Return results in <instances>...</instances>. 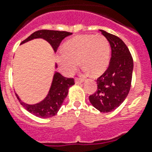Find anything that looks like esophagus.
<instances>
[{"instance_id":"34e87169","label":"esophagus","mask_w":152,"mask_h":152,"mask_svg":"<svg viewBox=\"0 0 152 152\" xmlns=\"http://www.w3.org/2000/svg\"><path fill=\"white\" fill-rule=\"evenodd\" d=\"M83 83V81L82 80V79H78V78H76L75 79V84H82V83Z\"/></svg>"}]
</instances>
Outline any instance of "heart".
<instances>
[{"mask_svg":"<svg viewBox=\"0 0 152 152\" xmlns=\"http://www.w3.org/2000/svg\"><path fill=\"white\" fill-rule=\"evenodd\" d=\"M110 45L102 35H80L69 40L57 56V61L64 74L72 75L79 61L86 74L93 76L103 74L109 66Z\"/></svg>","mask_w":152,"mask_h":152,"instance_id":"b5f03b06","label":"heart"}]
</instances>
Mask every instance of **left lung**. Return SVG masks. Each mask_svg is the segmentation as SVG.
I'll return each instance as SVG.
<instances>
[{"label": "left lung", "mask_w": 152, "mask_h": 152, "mask_svg": "<svg viewBox=\"0 0 152 152\" xmlns=\"http://www.w3.org/2000/svg\"><path fill=\"white\" fill-rule=\"evenodd\" d=\"M110 43L111 58L107 69L97 79L98 89L89 100L100 112H110L120 106L127 96L132 83L133 59L122 40L100 29Z\"/></svg>", "instance_id": "1"}]
</instances>
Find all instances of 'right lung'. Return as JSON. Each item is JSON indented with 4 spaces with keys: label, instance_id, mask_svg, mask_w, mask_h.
Listing matches in <instances>:
<instances>
[{
    "label": "right lung",
    "instance_id": "1",
    "mask_svg": "<svg viewBox=\"0 0 152 152\" xmlns=\"http://www.w3.org/2000/svg\"><path fill=\"white\" fill-rule=\"evenodd\" d=\"M72 33L66 31L42 29L34 32V34H32L29 37L21 42L20 45L31 40L42 38L50 43V45L53 48V51L55 52L58 50V47L61 41L65 37H68ZM56 68H57V65L55 64V69ZM74 84L75 82L73 78L65 77L60 73L54 71L50 91L48 92L46 97L42 101L37 102L36 104H28L22 102L17 94L16 95L20 104L29 113L39 118H50L57 115V113L58 112L60 107L62 105V102L68 94L69 87H71Z\"/></svg>",
    "mask_w": 152,
    "mask_h": 152
}]
</instances>
